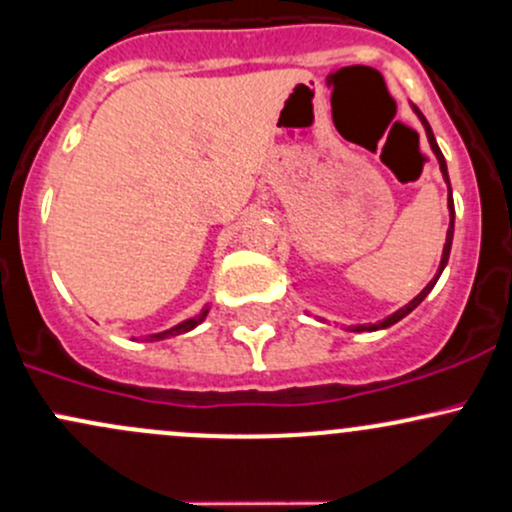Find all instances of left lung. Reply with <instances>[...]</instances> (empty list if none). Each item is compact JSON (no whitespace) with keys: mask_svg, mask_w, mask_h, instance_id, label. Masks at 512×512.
I'll use <instances>...</instances> for the list:
<instances>
[{"mask_svg":"<svg viewBox=\"0 0 512 512\" xmlns=\"http://www.w3.org/2000/svg\"><path fill=\"white\" fill-rule=\"evenodd\" d=\"M413 106V111H415V116H418L420 119V123H423V128H425V136H428V143H430V148H432V153H435V157H437V162H440V172H442V177H445V182H447V189H449V196H447V209H449V228H447V240H445V247H442V260H440V267H437V274L435 277L430 279V284L425 286L423 291H420L418 296H415L413 301H408L406 306L403 308H398L396 313H391V316H386L384 320H379V323H364V325H350V328L347 330H352V333H374V330H384V328H389V325H393V323H398V320L401 318H406L408 313L413 311V308H418L420 303H423V299L425 296L430 294L432 291V286L437 284V279H440V274H442V269L447 267V260H449V250H452V238H454V201H452V187H449V174H447V162H445V155H442V150H440V145H437V140H435V133H432V128H430V123H428V119H425L423 114H420V109L415 104H411Z\"/></svg>","mask_w":512,"mask_h":512,"instance_id":"1","label":"left lung"}]
</instances>
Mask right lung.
Returning a JSON list of instances; mask_svg holds the SVG:
<instances>
[{"label": "right lung", "instance_id": "add662e5", "mask_svg": "<svg viewBox=\"0 0 512 512\" xmlns=\"http://www.w3.org/2000/svg\"><path fill=\"white\" fill-rule=\"evenodd\" d=\"M206 313H209V306H206L204 311L199 313V316H194V318H187V320H182V323H179V325H174V328H170V330H162V333H155V335H150V340H165V338H174V335L189 333V330H194L196 325H199V323H204Z\"/></svg>", "mask_w": 512, "mask_h": 512}]
</instances>
